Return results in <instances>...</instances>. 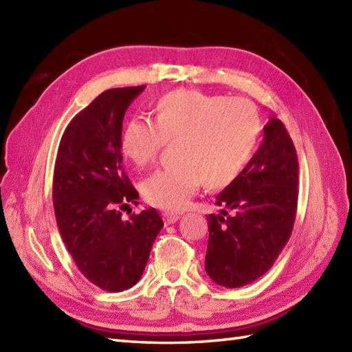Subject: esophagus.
<instances>
[{
	"label": "esophagus",
	"instance_id": "1",
	"mask_svg": "<svg viewBox=\"0 0 352 352\" xmlns=\"http://www.w3.org/2000/svg\"><path fill=\"white\" fill-rule=\"evenodd\" d=\"M178 219H180V216L175 214V213H169V212L163 213V221H164V223H166V226H170V223L177 222Z\"/></svg>",
	"mask_w": 352,
	"mask_h": 352
}]
</instances>
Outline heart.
Wrapping results in <instances>:
<instances>
[{
	"instance_id": "1",
	"label": "heart",
	"mask_w": 352,
	"mask_h": 352,
	"mask_svg": "<svg viewBox=\"0 0 352 352\" xmlns=\"http://www.w3.org/2000/svg\"><path fill=\"white\" fill-rule=\"evenodd\" d=\"M151 122L131 119L119 139L121 153L134 166L155 160L164 144H174L177 166L159 169L142 183L149 204L168 212L188 206L203 183L221 190L233 184L258 146L261 119L245 98H228L193 89H175L153 104Z\"/></svg>"
}]
</instances>
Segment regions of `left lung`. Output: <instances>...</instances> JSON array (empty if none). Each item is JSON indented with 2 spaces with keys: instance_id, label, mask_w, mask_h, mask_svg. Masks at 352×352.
Listing matches in <instances>:
<instances>
[{
  "instance_id": "left-lung-1",
  "label": "left lung",
  "mask_w": 352,
  "mask_h": 352,
  "mask_svg": "<svg viewBox=\"0 0 352 352\" xmlns=\"http://www.w3.org/2000/svg\"><path fill=\"white\" fill-rule=\"evenodd\" d=\"M263 144L208 214L206 272L219 286L242 287L272 267L294 230L298 157L286 126L271 118Z\"/></svg>"
}]
</instances>
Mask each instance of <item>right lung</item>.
I'll return each mask as SVG.
<instances>
[{
	"instance_id": "add662e5",
	"label": "right lung",
	"mask_w": 352,
	"mask_h": 352,
	"mask_svg": "<svg viewBox=\"0 0 352 352\" xmlns=\"http://www.w3.org/2000/svg\"><path fill=\"white\" fill-rule=\"evenodd\" d=\"M145 86L109 89L72 119L52 175V204L66 250L80 272L102 290L133 287L145 271L163 221L155 208L122 219L136 204L119 139L126 109Z\"/></svg>"
}]
</instances>
